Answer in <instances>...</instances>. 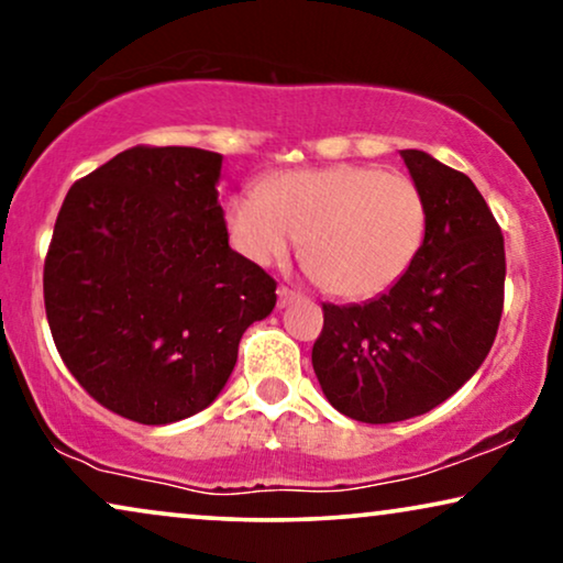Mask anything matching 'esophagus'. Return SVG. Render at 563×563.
Segmentation results:
<instances>
[{
	"instance_id": "1",
	"label": "esophagus",
	"mask_w": 563,
	"mask_h": 563,
	"mask_svg": "<svg viewBox=\"0 0 563 563\" xmlns=\"http://www.w3.org/2000/svg\"><path fill=\"white\" fill-rule=\"evenodd\" d=\"M276 295H279V307H287L291 302H297V299H302V295H299V291L284 287V284L279 287V291H276Z\"/></svg>"
}]
</instances>
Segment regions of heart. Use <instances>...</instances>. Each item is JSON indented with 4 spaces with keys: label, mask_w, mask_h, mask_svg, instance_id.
<instances>
[{
    "label": "heart",
    "mask_w": 563,
    "mask_h": 563,
    "mask_svg": "<svg viewBox=\"0 0 563 563\" xmlns=\"http://www.w3.org/2000/svg\"><path fill=\"white\" fill-rule=\"evenodd\" d=\"M426 225L418 184L382 166L276 174L261 191H243L228 207V233L241 256L268 266L302 241L307 272L343 299L395 287L418 256Z\"/></svg>",
    "instance_id": "1"
}]
</instances>
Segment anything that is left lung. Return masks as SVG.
<instances>
[{
	"label": "left lung",
	"instance_id": "1",
	"mask_svg": "<svg viewBox=\"0 0 563 563\" xmlns=\"http://www.w3.org/2000/svg\"><path fill=\"white\" fill-rule=\"evenodd\" d=\"M428 212L418 256L364 305H322L312 368L338 412L387 426L433 410L487 358L505 305V238L466 174L402 151Z\"/></svg>",
	"mask_w": 563,
	"mask_h": 563
}]
</instances>
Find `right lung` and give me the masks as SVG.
I'll list each match as a JSON object with an SVG mask.
<instances>
[{
    "label": "right lung",
    "instance_id": "1",
    "mask_svg": "<svg viewBox=\"0 0 563 563\" xmlns=\"http://www.w3.org/2000/svg\"><path fill=\"white\" fill-rule=\"evenodd\" d=\"M222 156L135 145L68 189L43 266L53 343L107 410L166 426L225 387L276 282L228 245Z\"/></svg>",
    "mask_w": 563,
    "mask_h": 563
}]
</instances>
